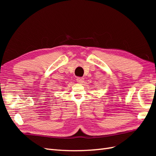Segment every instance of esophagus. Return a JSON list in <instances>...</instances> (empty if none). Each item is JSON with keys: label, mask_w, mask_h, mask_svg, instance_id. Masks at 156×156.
<instances>
[{"label": "esophagus", "mask_w": 156, "mask_h": 156, "mask_svg": "<svg viewBox=\"0 0 156 156\" xmlns=\"http://www.w3.org/2000/svg\"><path fill=\"white\" fill-rule=\"evenodd\" d=\"M76 81H77V82H78V83H80V84L83 83L84 78H82V77H78V78H76Z\"/></svg>", "instance_id": "1"}]
</instances>
